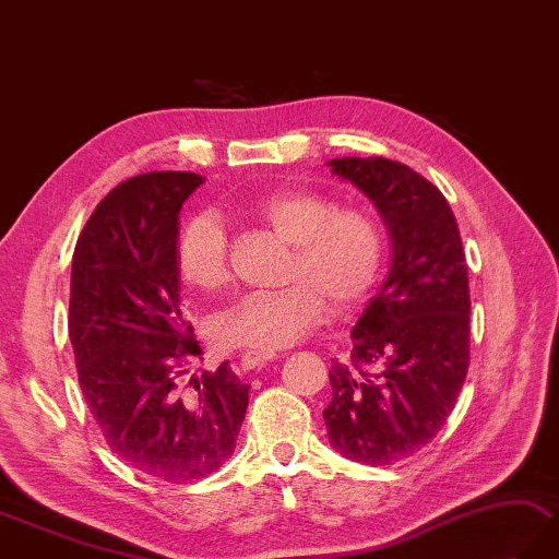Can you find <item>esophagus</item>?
Wrapping results in <instances>:
<instances>
[{
  "label": "esophagus",
  "mask_w": 559,
  "mask_h": 559,
  "mask_svg": "<svg viewBox=\"0 0 559 559\" xmlns=\"http://www.w3.org/2000/svg\"><path fill=\"white\" fill-rule=\"evenodd\" d=\"M271 359H276L274 353H245L240 355V367L242 371H252V369L264 367Z\"/></svg>",
  "instance_id": "1"
}]
</instances>
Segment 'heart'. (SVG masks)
Returning <instances> with one entry per match:
<instances>
[{
	"label": "heart",
	"mask_w": 559,
	"mask_h": 559,
	"mask_svg": "<svg viewBox=\"0 0 559 559\" xmlns=\"http://www.w3.org/2000/svg\"><path fill=\"white\" fill-rule=\"evenodd\" d=\"M248 214L293 245L274 295H248L214 321V341L226 349L274 353L302 341L329 317L357 309L381 281L385 230L365 206H338L311 190L274 192ZM178 274L192 288L218 293L230 283L228 236L214 214H198L176 242Z\"/></svg>",
	"instance_id": "b5f03b06"
}]
</instances>
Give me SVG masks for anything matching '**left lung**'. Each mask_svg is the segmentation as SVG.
<instances>
[{
  "instance_id": "8db88e82",
  "label": "left lung",
  "mask_w": 559,
  "mask_h": 559,
  "mask_svg": "<svg viewBox=\"0 0 559 559\" xmlns=\"http://www.w3.org/2000/svg\"><path fill=\"white\" fill-rule=\"evenodd\" d=\"M329 166L381 212L393 242L385 283L353 329L349 365L329 371L323 409L343 457L385 466L438 436L469 369V276L455 214L433 183L383 157Z\"/></svg>"
}]
</instances>
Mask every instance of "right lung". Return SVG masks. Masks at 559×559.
<instances>
[{"instance_id":"1","label":"right lung","mask_w":559,"mask_h":559,"mask_svg":"<svg viewBox=\"0 0 559 559\" xmlns=\"http://www.w3.org/2000/svg\"><path fill=\"white\" fill-rule=\"evenodd\" d=\"M202 176L152 171L104 198L78 238L69 338L78 383L116 457L166 484L216 472L248 412V388L224 361L180 385L202 355L180 311L178 212Z\"/></svg>"}]
</instances>
